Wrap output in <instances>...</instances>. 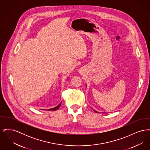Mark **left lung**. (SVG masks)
<instances>
[{"label": "left lung", "instance_id": "obj_1", "mask_svg": "<svg viewBox=\"0 0 150 150\" xmlns=\"http://www.w3.org/2000/svg\"><path fill=\"white\" fill-rule=\"evenodd\" d=\"M94 110V112H97V111H95V110Z\"/></svg>", "mask_w": 150, "mask_h": 150}]
</instances>
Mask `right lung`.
Returning <instances> with one entry per match:
<instances>
[{"label": "right lung", "instance_id": "obj_1", "mask_svg": "<svg viewBox=\"0 0 150 150\" xmlns=\"http://www.w3.org/2000/svg\"><path fill=\"white\" fill-rule=\"evenodd\" d=\"M61 103H62V102H61L57 106H56V107H54V108H50V109H49V110H48V111H49V110H50V111H55V110H57V109L61 106Z\"/></svg>", "mask_w": 150, "mask_h": 150}]
</instances>
